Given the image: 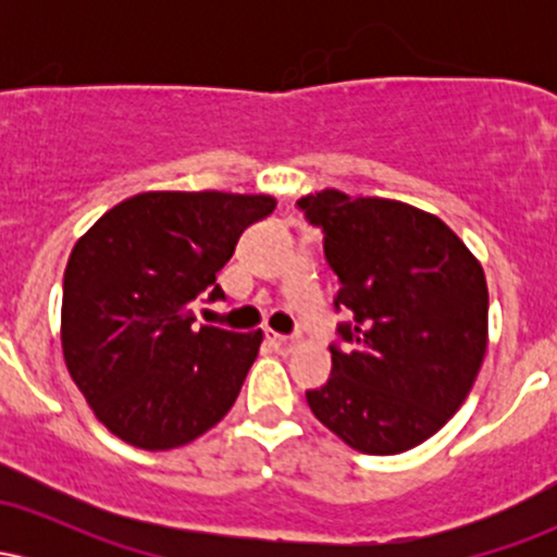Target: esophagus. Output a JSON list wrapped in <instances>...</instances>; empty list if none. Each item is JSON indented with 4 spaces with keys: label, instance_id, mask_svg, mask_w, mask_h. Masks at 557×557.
Returning a JSON list of instances; mask_svg holds the SVG:
<instances>
[{
    "label": "esophagus",
    "instance_id": "esophagus-1",
    "mask_svg": "<svg viewBox=\"0 0 557 557\" xmlns=\"http://www.w3.org/2000/svg\"><path fill=\"white\" fill-rule=\"evenodd\" d=\"M267 341H270V345L277 354H293V350L298 348L300 341L298 337H287V335H277V332H267Z\"/></svg>",
    "mask_w": 557,
    "mask_h": 557
}]
</instances>
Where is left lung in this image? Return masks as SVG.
<instances>
[{"label":"left lung","instance_id":"8db88e82","mask_svg":"<svg viewBox=\"0 0 557 557\" xmlns=\"http://www.w3.org/2000/svg\"><path fill=\"white\" fill-rule=\"evenodd\" d=\"M324 230L348 311L332 374L306 400L345 445L398 456L463 406L487 354L484 270L440 216L380 196L324 188L298 201Z\"/></svg>","mask_w":557,"mask_h":557}]
</instances>
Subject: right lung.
Masks as SVG:
<instances>
[{"label":"right lung","instance_id":"obj_1","mask_svg":"<svg viewBox=\"0 0 557 557\" xmlns=\"http://www.w3.org/2000/svg\"><path fill=\"white\" fill-rule=\"evenodd\" d=\"M274 196L146 190L75 243L62 283V356L94 417L140 450L209 432L238 398L261 330L196 327L194 300L222 298L216 272Z\"/></svg>","mask_w":557,"mask_h":557}]
</instances>
